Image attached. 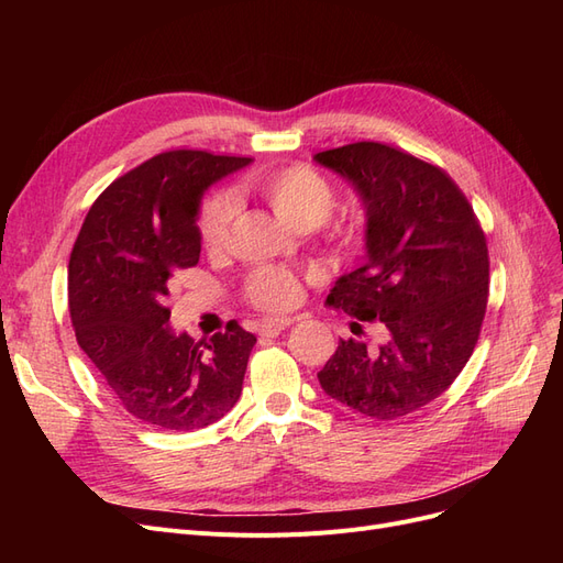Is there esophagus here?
<instances>
[{"mask_svg":"<svg viewBox=\"0 0 563 563\" xmlns=\"http://www.w3.org/2000/svg\"><path fill=\"white\" fill-rule=\"evenodd\" d=\"M286 327H291V319L288 317H269L258 323V333L265 338H277Z\"/></svg>","mask_w":563,"mask_h":563,"instance_id":"1","label":"esophagus"}]
</instances>
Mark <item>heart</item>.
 <instances>
[{"instance_id":"obj_1","label":"heart","mask_w":563,"mask_h":563,"mask_svg":"<svg viewBox=\"0 0 563 563\" xmlns=\"http://www.w3.org/2000/svg\"><path fill=\"white\" fill-rule=\"evenodd\" d=\"M246 187L258 195L286 225L300 232L319 225L323 236L340 251L350 253L360 249L364 240V228L356 220H329L335 207V187L314 166L288 164L265 168V172L253 174L246 180ZM234 213L236 207L230 195L220 192L203 199L197 218V232L203 251L218 255L230 246ZM244 294L255 308L284 310L298 302L300 282L288 269L261 267L246 279Z\"/></svg>"}]
</instances>
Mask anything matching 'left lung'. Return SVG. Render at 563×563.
Returning <instances> with one entry per match:
<instances>
[{
    "label": "left lung",
    "instance_id": "left-lung-1",
    "mask_svg": "<svg viewBox=\"0 0 563 563\" xmlns=\"http://www.w3.org/2000/svg\"><path fill=\"white\" fill-rule=\"evenodd\" d=\"M314 162L350 180L366 209L364 265L327 302L389 331L376 352L340 340L317 378L352 411L397 420L446 391L474 352L488 302L486 236L451 176L404 150L362 141Z\"/></svg>",
    "mask_w": 563,
    "mask_h": 563
}]
</instances>
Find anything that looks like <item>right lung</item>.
<instances>
[{
    "mask_svg": "<svg viewBox=\"0 0 563 563\" xmlns=\"http://www.w3.org/2000/svg\"><path fill=\"white\" fill-rule=\"evenodd\" d=\"M249 157L168 150L106 187L67 265L79 347L126 411L159 430L190 432L223 418L242 395L255 335L228 323L209 343L168 327V279L199 263L203 190Z\"/></svg>",
    "mask_w": 563,
    "mask_h": 563,
    "instance_id": "obj_1",
    "label": "right lung"
}]
</instances>
